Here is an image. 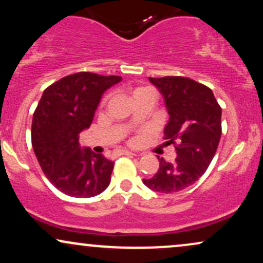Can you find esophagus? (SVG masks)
Segmentation results:
<instances>
[{
  "mask_svg": "<svg viewBox=\"0 0 263 263\" xmlns=\"http://www.w3.org/2000/svg\"><path fill=\"white\" fill-rule=\"evenodd\" d=\"M121 155H123V156H137L134 152H129V151H122Z\"/></svg>",
  "mask_w": 263,
  "mask_h": 263,
  "instance_id": "obj_1",
  "label": "esophagus"
}]
</instances>
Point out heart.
I'll return each instance as SVG.
<instances>
[{
	"label": "heart",
	"instance_id": "obj_1",
	"mask_svg": "<svg viewBox=\"0 0 263 263\" xmlns=\"http://www.w3.org/2000/svg\"><path fill=\"white\" fill-rule=\"evenodd\" d=\"M144 89H148V87H138V89H136V90H135L134 93L138 92V91H142V90H144Z\"/></svg>",
	"mask_w": 263,
	"mask_h": 263
}]
</instances>
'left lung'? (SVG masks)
<instances>
[{"label":"left lung","instance_id":"left-lung-1","mask_svg":"<svg viewBox=\"0 0 263 263\" xmlns=\"http://www.w3.org/2000/svg\"><path fill=\"white\" fill-rule=\"evenodd\" d=\"M164 98L170 121L164 140L177 151L174 163L159 159V170L143 183L171 194L194 184L205 173L221 137V107L211 89L184 77L149 78Z\"/></svg>","mask_w":263,"mask_h":263}]
</instances>
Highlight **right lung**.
I'll return each instance as SVG.
<instances>
[{"label": "right lung", "instance_id": "right-lung-1", "mask_svg": "<svg viewBox=\"0 0 263 263\" xmlns=\"http://www.w3.org/2000/svg\"><path fill=\"white\" fill-rule=\"evenodd\" d=\"M121 77L71 74L44 90L33 114L32 146L49 182L69 197L90 198L107 188L114 162L90 148L79 135L90 127L101 96Z\"/></svg>", "mask_w": 263, "mask_h": 263}]
</instances>
